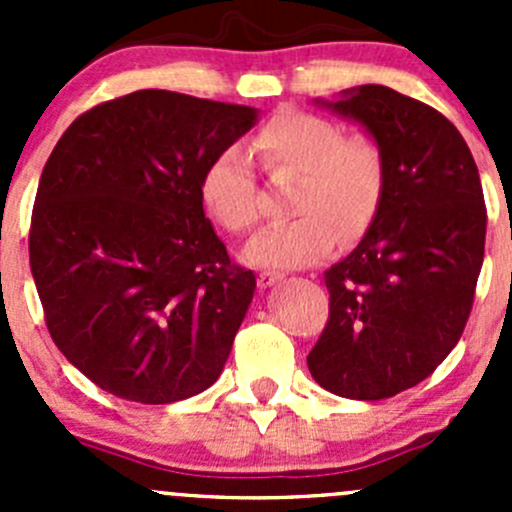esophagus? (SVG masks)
<instances>
[{"label": "esophagus", "mask_w": 512, "mask_h": 512, "mask_svg": "<svg viewBox=\"0 0 512 512\" xmlns=\"http://www.w3.org/2000/svg\"><path fill=\"white\" fill-rule=\"evenodd\" d=\"M282 280V272H275V270H262L260 277H257V282H260V287H270L275 285V282Z\"/></svg>", "instance_id": "obj_1"}]
</instances>
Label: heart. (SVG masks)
<instances>
[{
  "mask_svg": "<svg viewBox=\"0 0 512 512\" xmlns=\"http://www.w3.org/2000/svg\"><path fill=\"white\" fill-rule=\"evenodd\" d=\"M252 151L270 175H297L289 223L262 230L247 257L267 267H302L322 260L334 240H356L369 230L389 180V160L371 133H344L337 121L285 108L267 118ZM205 210L225 230L247 232L260 220V193L240 148H223L200 175Z\"/></svg>",
  "mask_w": 512,
  "mask_h": 512,
  "instance_id": "1",
  "label": "heart"
}]
</instances>
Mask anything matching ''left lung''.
Here are the masks:
<instances>
[{
	"instance_id": "obj_1",
	"label": "left lung",
	"mask_w": 512,
	"mask_h": 512,
	"mask_svg": "<svg viewBox=\"0 0 512 512\" xmlns=\"http://www.w3.org/2000/svg\"><path fill=\"white\" fill-rule=\"evenodd\" d=\"M381 141L389 180L364 240L324 272L329 319L307 356L332 394L379 401L431 376L466 329L483 267V185L458 128L366 84L334 103Z\"/></svg>"
}]
</instances>
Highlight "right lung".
I'll return each instance as SVG.
<instances>
[{"instance_id":"1","label":"right lung","mask_w":512,"mask_h":512,"mask_svg":"<svg viewBox=\"0 0 512 512\" xmlns=\"http://www.w3.org/2000/svg\"><path fill=\"white\" fill-rule=\"evenodd\" d=\"M250 106L143 89L81 113L41 170L29 265L59 352L98 389L173 404L218 381L255 294L200 175Z\"/></svg>"}]
</instances>
